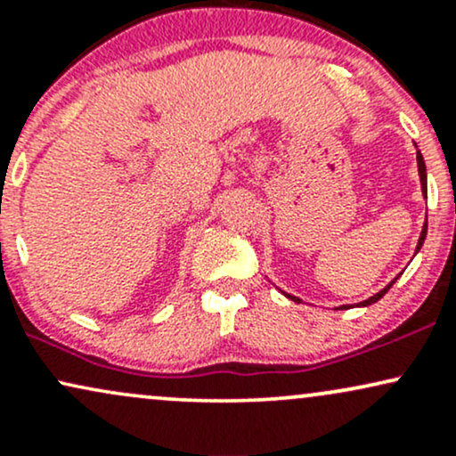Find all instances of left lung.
Segmentation results:
<instances>
[{
  "mask_svg": "<svg viewBox=\"0 0 456 456\" xmlns=\"http://www.w3.org/2000/svg\"><path fill=\"white\" fill-rule=\"evenodd\" d=\"M416 160H418V175H420V184H422V197L427 199V165H425V159H422L420 150H418V154H416ZM425 238H427V223H425V227H422V233H420V238H418V244H416V253H418V250L422 248V244H425ZM416 253H413V255H416ZM396 279H399V276H396ZM396 279H395V281H390L388 285H386L384 289H381V291H378V294H375V296H370L369 300H362V302H358V305H355V306H369V305H375V302L381 300V297H384L386 294H388V289H390L392 285H395ZM282 294H285V291H282ZM285 296L289 297V300H294V302H300V297H296V296H289V294H285ZM338 308H349V305H343V306H338Z\"/></svg>",
  "mask_w": 456,
  "mask_h": 456,
  "instance_id": "1",
  "label": "left lung"
}]
</instances>
